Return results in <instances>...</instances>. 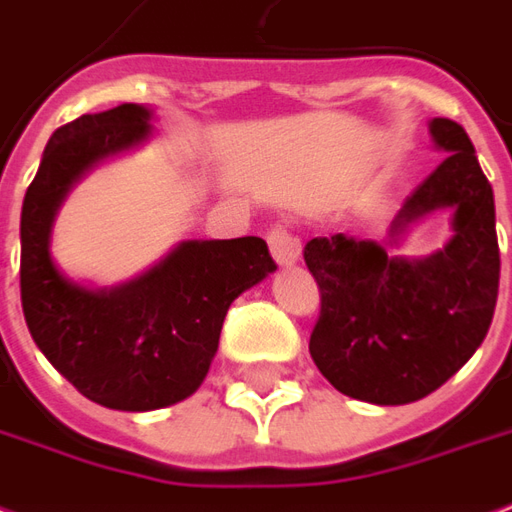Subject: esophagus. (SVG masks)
I'll use <instances>...</instances> for the list:
<instances>
[{
    "mask_svg": "<svg viewBox=\"0 0 512 512\" xmlns=\"http://www.w3.org/2000/svg\"><path fill=\"white\" fill-rule=\"evenodd\" d=\"M268 249H271V257H274L279 268L295 266L298 257H301V241L285 225L271 227V233H268Z\"/></svg>",
    "mask_w": 512,
    "mask_h": 512,
    "instance_id": "esophagus-1",
    "label": "esophagus"
}]
</instances>
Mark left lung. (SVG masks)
Segmentation results:
<instances>
[{
  "label": "left lung",
  "instance_id": "left-lung-1",
  "mask_svg": "<svg viewBox=\"0 0 512 512\" xmlns=\"http://www.w3.org/2000/svg\"><path fill=\"white\" fill-rule=\"evenodd\" d=\"M445 154L396 214L388 241L336 233L312 238L304 260L320 285L309 352L344 396L380 407L410 404L475 355L494 317L499 244L494 192L456 121H429ZM451 211V238L426 258L393 253L412 224Z\"/></svg>",
  "mask_w": 512,
  "mask_h": 512
}]
</instances>
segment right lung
<instances>
[{"label": "right lung", "mask_w": 512, "mask_h": 512, "mask_svg": "<svg viewBox=\"0 0 512 512\" xmlns=\"http://www.w3.org/2000/svg\"><path fill=\"white\" fill-rule=\"evenodd\" d=\"M151 130L154 111L135 102L64 124L21 208V304L34 344L86 399L121 412L162 410L198 391L230 304L276 271L257 236L181 241L113 287L83 285L56 266L51 238L70 189Z\"/></svg>", "instance_id": "obj_1"}]
</instances>
